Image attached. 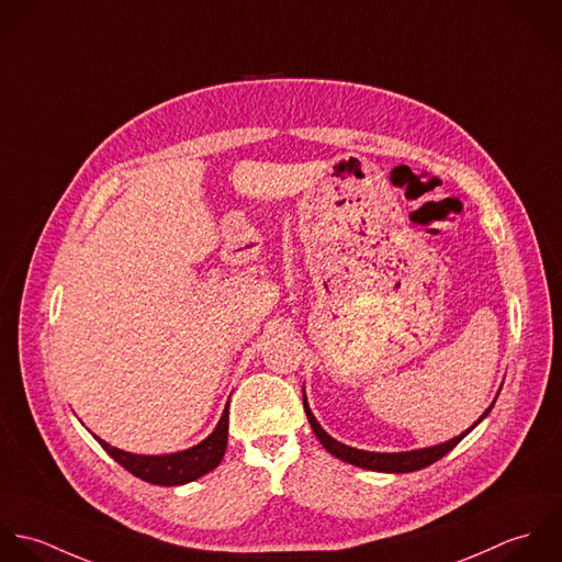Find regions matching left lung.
<instances>
[{
  "mask_svg": "<svg viewBox=\"0 0 562 562\" xmlns=\"http://www.w3.org/2000/svg\"><path fill=\"white\" fill-rule=\"evenodd\" d=\"M499 395V393H497ZM497 400V397H495ZM495 400L491 402V406L482 413V417L471 426L467 428L464 432H460L458 437L449 439L446 443H439V446H430V448L411 449V451H367V449H356L351 446H345L337 439H333L322 426L319 422L315 419L311 406H308V400H306V393H304V411H306V417L311 422V428L313 432L317 435L319 443L324 448L328 449L333 456L340 458L342 462H349L353 467H360V469H369V471H382V473H411V471H419L432 462H437L439 458H443L448 451L456 448L493 408Z\"/></svg>",
  "mask_w": 562,
  "mask_h": 562,
  "instance_id": "left-lung-1",
  "label": "left lung"
}]
</instances>
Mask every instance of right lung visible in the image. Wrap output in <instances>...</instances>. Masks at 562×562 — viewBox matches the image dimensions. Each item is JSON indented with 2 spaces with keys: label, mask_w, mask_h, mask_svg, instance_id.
<instances>
[{
  "label": "right lung",
  "mask_w": 562,
  "mask_h": 562,
  "mask_svg": "<svg viewBox=\"0 0 562 562\" xmlns=\"http://www.w3.org/2000/svg\"><path fill=\"white\" fill-rule=\"evenodd\" d=\"M95 439L132 475L158 486H180L211 473L224 460L225 446H227V404L215 430L202 443L182 451L147 456V453H132V451L113 448L100 437Z\"/></svg>",
  "instance_id": "obj_1"
}]
</instances>
